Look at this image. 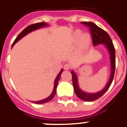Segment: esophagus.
<instances>
[{"label": "esophagus", "instance_id": "1", "mask_svg": "<svg viewBox=\"0 0 127 127\" xmlns=\"http://www.w3.org/2000/svg\"><path fill=\"white\" fill-rule=\"evenodd\" d=\"M70 67H71V66H70V65L69 64H65L64 66V68L65 70H69L70 68Z\"/></svg>", "mask_w": 127, "mask_h": 127}]
</instances>
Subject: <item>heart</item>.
<instances>
[{
  "mask_svg": "<svg viewBox=\"0 0 127 127\" xmlns=\"http://www.w3.org/2000/svg\"><path fill=\"white\" fill-rule=\"evenodd\" d=\"M80 37H81L80 38V44H81V47L83 49H86L90 45L91 37L90 35L87 33L83 34L81 35V31L80 30H77L75 32V37L76 39H78Z\"/></svg>",
  "mask_w": 127,
  "mask_h": 127,
  "instance_id": "b5f03b06",
  "label": "heart"
}]
</instances>
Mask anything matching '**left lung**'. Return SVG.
Wrapping results in <instances>:
<instances>
[{
    "mask_svg": "<svg viewBox=\"0 0 127 127\" xmlns=\"http://www.w3.org/2000/svg\"><path fill=\"white\" fill-rule=\"evenodd\" d=\"M81 23V24L86 25L90 28L91 37H92L93 39V46H96V45L100 44H104L107 48L108 51H109L110 58L111 71H110V78H109V81H108L106 86L101 91L96 93H86L85 91H82L78 86V78L76 73L73 71H71V75H72L73 86L74 91H75L76 95L81 99L85 101L90 102V101H95V100L101 97L107 91V90L111 85L113 79H114L115 70V51L114 44H113L112 41L110 36L104 30L97 26V25H95L93 22L84 21V22Z\"/></svg>",
    "mask_w": 127,
    "mask_h": 127,
    "instance_id": "1",
    "label": "left lung"
}]
</instances>
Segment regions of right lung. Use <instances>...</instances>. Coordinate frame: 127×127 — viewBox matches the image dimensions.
Listing matches in <instances>:
<instances>
[{
    "mask_svg": "<svg viewBox=\"0 0 127 127\" xmlns=\"http://www.w3.org/2000/svg\"><path fill=\"white\" fill-rule=\"evenodd\" d=\"M47 25H47V23H46L41 22V23H36V24H32V25H30V26H27L26 28L24 29L20 33L18 34V36H17V38L15 39L14 42H13V44H12V47L14 46V44L16 43V42H18L20 39H21L23 37H24V36H26V34H28L29 32H31V31H34V30L41 28L44 27V26H47ZM62 71H63V69H62V70H61V71H60L59 73L58 74V75H57V77H56V80H55L54 86V90H53V91H52V94H51L48 97L44 99L40 100V101H34V102L32 101V102H34V103L35 104H44V103H46V102H48L49 101H51V100L53 99V97H54L55 95H56V89H57V85H58V82L59 81L60 78H61V74H62Z\"/></svg>",
    "mask_w": 127,
    "mask_h": 127,
    "instance_id": "1",
    "label": "right lung"
}]
</instances>
